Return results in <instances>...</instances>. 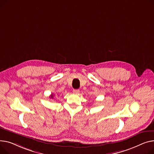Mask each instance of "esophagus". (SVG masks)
I'll return each instance as SVG.
<instances>
[{"label": "esophagus", "mask_w": 154, "mask_h": 154, "mask_svg": "<svg viewBox=\"0 0 154 154\" xmlns=\"http://www.w3.org/2000/svg\"><path fill=\"white\" fill-rule=\"evenodd\" d=\"M79 92H80V90L79 89H77V90H73V93L74 94H77L79 93Z\"/></svg>", "instance_id": "esophagus-1"}]
</instances>
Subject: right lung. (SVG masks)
Instances as JSON below:
<instances>
[{
  "label": "right lung",
  "mask_w": 154,
  "mask_h": 154,
  "mask_svg": "<svg viewBox=\"0 0 154 154\" xmlns=\"http://www.w3.org/2000/svg\"><path fill=\"white\" fill-rule=\"evenodd\" d=\"M53 97H54V95L52 94V95H51V98H53Z\"/></svg>",
  "instance_id": "add662e5"
}]
</instances>
